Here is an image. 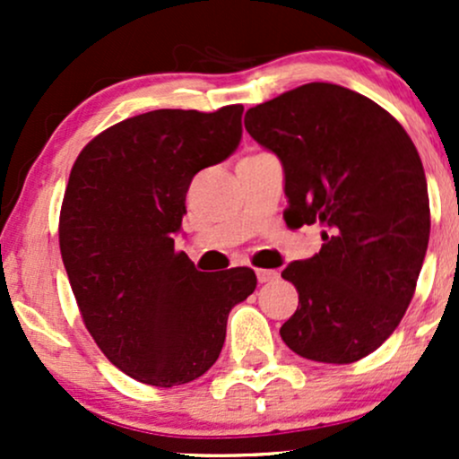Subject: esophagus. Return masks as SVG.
Instances as JSON below:
<instances>
[{
    "mask_svg": "<svg viewBox=\"0 0 459 459\" xmlns=\"http://www.w3.org/2000/svg\"><path fill=\"white\" fill-rule=\"evenodd\" d=\"M256 278H259V282H272L278 278V272L276 270H256Z\"/></svg>",
    "mask_w": 459,
    "mask_h": 459,
    "instance_id": "1",
    "label": "esophagus"
}]
</instances>
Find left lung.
I'll list each match as a JSON object with an SVG mask.
<instances>
[{
    "instance_id": "1",
    "label": "left lung",
    "mask_w": 459,
    "mask_h": 459,
    "mask_svg": "<svg viewBox=\"0 0 459 459\" xmlns=\"http://www.w3.org/2000/svg\"><path fill=\"white\" fill-rule=\"evenodd\" d=\"M246 129L282 163L287 224L324 229L319 255L282 270L299 296L282 341L315 362L360 360L399 325L428 252L416 146L380 105L325 82L250 108Z\"/></svg>"
}]
</instances>
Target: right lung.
<instances>
[{
	"instance_id": "1",
	"label": "right lung",
	"mask_w": 459,
	"mask_h": 459,
	"mask_svg": "<svg viewBox=\"0 0 459 459\" xmlns=\"http://www.w3.org/2000/svg\"><path fill=\"white\" fill-rule=\"evenodd\" d=\"M244 105L213 114L155 109L114 125L79 152L62 203L60 252L83 324L108 360L172 388L207 373L250 267L204 273L175 252L189 183L241 142Z\"/></svg>"
}]
</instances>
